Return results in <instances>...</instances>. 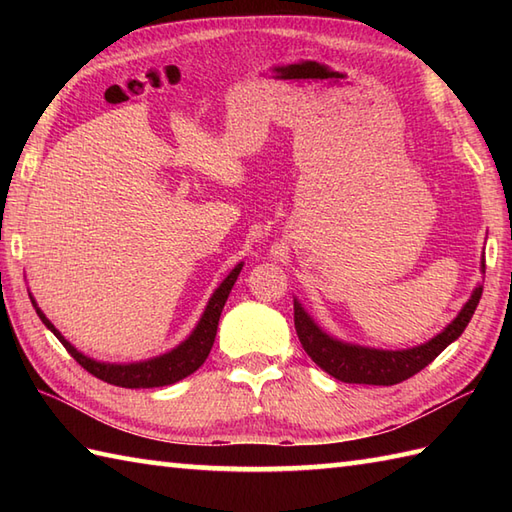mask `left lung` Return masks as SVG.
Segmentation results:
<instances>
[{"mask_svg": "<svg viewBox=\"0 0 512 512\" xmlns=\"http://www.w3.org/2000/svg\"><path fill=\"white\" fill-rule=\"evenodd\" d=\"M480 297L482 286L477 284L471 292V299L464 303L458 317L447 328L433 336L431 341L416 347H407V350H376V347L334 339V336H330L314 323L310 314L303 310L299 299H295V328L303 350L308 352V356L323 372H328L336 380L356 385H396L411 378L413 374H418L420 369L427 367L433 358L458 339L466 325H469L477 303H480Z\"/></svg>", "mask_w": 512, "mask_h": 512, "instance_id": "8db88e82", "label": "left lung"}]
</instances>
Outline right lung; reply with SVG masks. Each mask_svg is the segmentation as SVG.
Here are the masks:
<instances>
[{
	"instance_id": "add662e5",
	"label": "right lung",
	"mask_w": 512,
	"mask_h": 512,
	"mask_svg": "<svg viewBox=\"0 0 512 512\" xmlns=\"http://www.w3.org/2000/svg\"><path fill=\"white\" fill-rule=\"evenodd\" d=\"M242 266L244 264H237L231 273L226 275L222 284L215 288L209 303H206L198 325H195L187 339L165 354L147 358V361H138V363H103V361H94V358L85 356L83 352L76 350V347L68 339H65V336L57 328H54L52 321L37 306L35 297L30 295V301H32V306H35L43 325H46V328L54 336H57L65 350L72 354L74 361L79 363L83 369H88L92 376L101 378L110 385L127 387V389L165 387V385L178 383V380H182V378H187L189 374L195 372V369L202 367V363L206 361V356H209L213 341H215L217 323H220V314L224 310V303H226L228 295H231V288L235 286Z\"/></svg>"
}]
</instances>
